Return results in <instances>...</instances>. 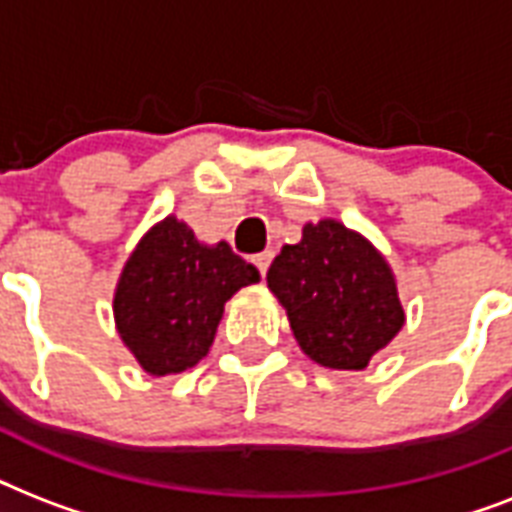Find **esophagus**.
I'll return each instance as SVG.
<instances>
[{"label": "esophagus", "mask_w": 512, "mask_h": 512, "mask_svg": "<svg viewBox=\"0 0 512 512\" xmlns=\"http://www.w3.org/2000/svg\"><path fill=\"white\" fill-rule=\"evenodd\" d=\"M273 263V252L268 249V252H260V255H255V265H257V271H260V276L265 279V273H268V268H271Z\"/></svg>", "instance_id": "obj_1"}]
</instances>
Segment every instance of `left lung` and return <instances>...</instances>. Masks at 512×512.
<instances>
[{"instance_id":"1","label":"left lung","mask_w":512,"mask_h":512,"mask_svg":"<svg viewBox=\"0 0 512 512\" xmlns=\"http://www.w3.org/2000/svg\"><path fill=\"white\" fill-rule=\"evenodd\" d=\"M289 327L308 358L329 369H364L404 327L396 276L361 233L337 220L303 228L268 268Z\"/></svg>"}]
</instances>
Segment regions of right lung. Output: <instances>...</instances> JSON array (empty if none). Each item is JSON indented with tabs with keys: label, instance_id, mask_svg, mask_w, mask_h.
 <instances>
[{
	"label": "right lung",
	"instance_id": "add662e5",
	"mask_svg": "<svg viewBox=\"0 0 512 512\" xmlns=\"http://www.w3.org/2000/svg\"><path fill=\"white\" fill-rule=\"evenodd\" d=\"M260 271L225 241L201 244L175 215L138 241L114 292L119 337L154 377L180 374L207 356L225 303Z\"/></svg>",
	"mask_w": 512,
	"mask_h": 512
}]
</instances>
